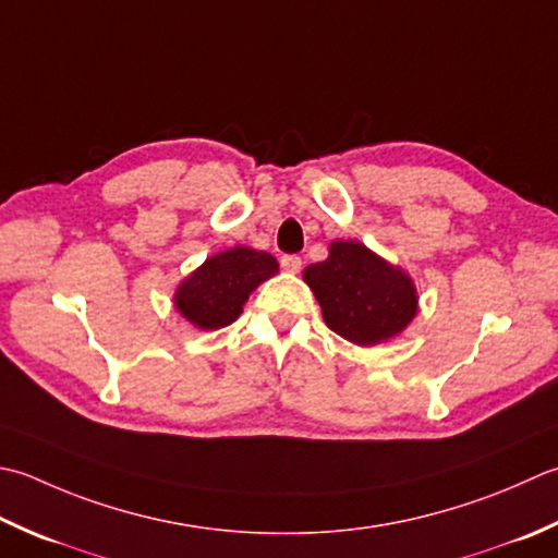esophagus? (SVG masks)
I'll list each match as a JSON object with an SVG mask.
<instances>
[{
    "mask_svg": "<svg viewBox=\"0 0 558 558\" xmlns=\"http://www.w3.org/2000/svg\"><path fill=\"white\" fill-rule=\"evenodd\" d=\"M280 266L286 268L288 272H298L302 268V258L294 256V254H286V256L280 258Z\"/></svg>",
    "mask_w": 558,
    "mask_h": 558,
    "instance_id": "esophagus-1",
    "label": "esophagus"
}]
</instances>
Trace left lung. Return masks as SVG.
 Listing matches in <instances>:
<instances>
[{
  "label": "left lung",
  "mask_w": 558,
  "mask_h": 558,
  "mask_svg": "<svg viewBox=\"0 0 558 558\" xmlns=\"http://www.w3.org/2000/svg\"><path fill=\"white\" fill-rule=\"evenodd\" d=\"M331 331L375 345L407 329L416 316V290L399 268L357 242H333L329 258L304 270Z\"/></svg>",
  "instance_id": "obj_1"
}]
</instances>
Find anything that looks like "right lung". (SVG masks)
<instances>
[{"label":"right lung","instance_id":"add662e5","mask_svg":"<svg viewBox=\"0 0 558 558\" xmlns=\"http://www.w3.org/2000/svg\"><path fill=\"white\" fill-rule=\"evenodd\" d=\"M276 272L278 260L266 251L244 246L222 251L181 282L177 310L201 329H220L236 322L248 294Z\"/></svg>","mask_w":558,"mask_h":558}]
</instances>
